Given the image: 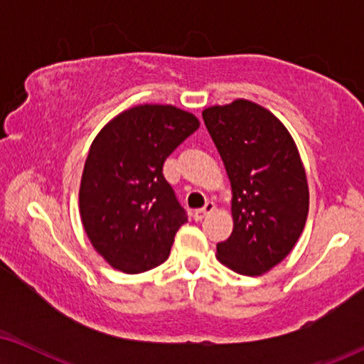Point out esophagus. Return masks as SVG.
<instances>
[{
	"label": "esophagus",
	"mask_w": 364,
	"mask_h": 364,
	"mask_svg": "<svg viewBox=\"0 0 364 364\" xmlns=\"http://www.w3.org/2000/svg\"><path fill=\"white\" fill-rule=\"evenodd\" d=\"M213 210H215V205H213V202H207L202 208H198V210L193 212V220L200 222L208 215V213H212Z\"/></svg>",
	"instance_id": "esophagus-1"
}]
</instances>
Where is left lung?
<instances>
[{
	"label": "left lung",
	"mask_w": 364,
	"mask_h": 364,
	"mask_svg": "<svg viewBox=\"0 0 364 364\" xmlns=\"http://www.w3.org/2000/svg\"><path fill=\"white\" fill-rule=\"evenodd\" d=\"M202 117L232 187L233 230L217 243V258L240 275H263L293 250L306 223L300 152L280 119L247 99L203 109Z\"/></svg>",
	"instance_id": "8db88e82"
}]
</instances>
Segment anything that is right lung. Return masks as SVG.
I'll return each mask as SVG.
<instances>
[{
	"instance_id": "add662e5",
	"label": "right lung",
	"mask_w": 364,
	"mask_h": 364,
	"mask_svg": "<svg viewBox=\"0 0 364 364\" xmlns=\"http://www.w3.org/2000/svg\"><path fill=\"white\" fill-rule=\"evenodd\" d=\"M198 126L193 114L171 104H139L111 119L92 141L79 213L92 247L116 270L142 273L168 258L187 218L162 167Z\"/></svg>"
}]
</instances>
